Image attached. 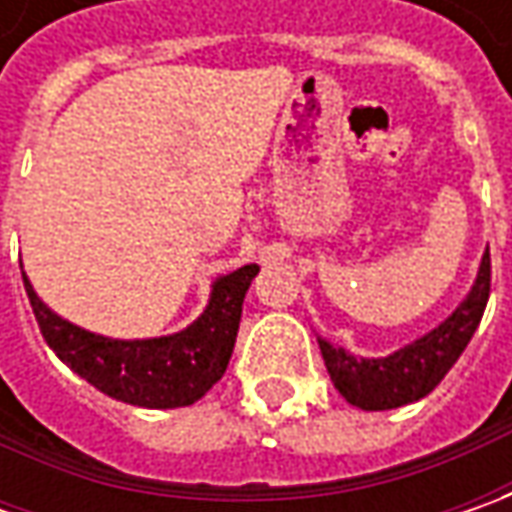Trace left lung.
I'll list each match as a JSON object with an SVG mask.
<instances>
[{"instance_id":"8db88e82","label":"left lung","mask_w":512,"mask_h":512,"mask_svg":"<svg viewBox=\"0 0 512 512\" xmlns=\"http://www.w3.org/2000/svg\"><path fill=\"white\" fill-rule=\"evenodd\" d=\"M490 296V253L482 256L476 282L442 325L424 333L422 339L404 344L382 359L353 356L350 350L319 339L327 373L347 402L362 410H393L419 402L447 376V370L464 353L482 322Z\"/></svg>"}]
</instances>
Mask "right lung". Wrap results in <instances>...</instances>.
Returning <instances> with one entry per match:
<instances>
[{
    "mask_svg": "<svg viewBox=\"0 0 512 512\" xmlns=\"http://www.w3.org/2000/svg\"><path fill=\"white\" fill-rule=\"evenodd\" d=\"M259 265H245L210 285V299L202 316L185 330L156 339H110L90 333L53 313L30 285L22 270L30 307L50 350L79 373L85 382L116 402L170 410L199 402L225 376L242 302Z\"/></svg>",
    "mask_w": 512,
    "mask_h": 512,
    "instance_id": "right-lung-1",
    "label": "right lung"
}]
</instances>
